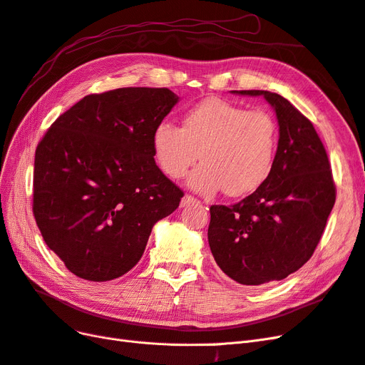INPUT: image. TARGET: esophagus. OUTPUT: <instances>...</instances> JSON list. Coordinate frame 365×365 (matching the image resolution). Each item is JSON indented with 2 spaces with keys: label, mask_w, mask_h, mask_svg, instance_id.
Wrapping results in <instances>:
<instances>
[{
  "label": "esophagus",
  "mask_w": 365,
  "mask_h": 365,
  "mask_svg": "<svg viewBox=\"0 0 365 365\" xmlns=\"http://www.w3.org/2000/svg\"><path fill=\"white\" fill-rule=\"evenodd\" d=\"M196 202H197L196 197H193V196H190V195H185V196L181 199V207H187V205L196 204Z\"/></svg>",
  "instance_id": "obj_1"
}]
</instances>
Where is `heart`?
Listing matches in <instances>:
<instances>
[{
    "mask_svg": "<svg viewBox=\"0 0 365 365\" xmlns=\"http://www.w3.org/2000/svg\"><path fill=\"white\" fill-rule=\"evenodd\" d=\"M278 125L267 111L245 110L219 98H208L188 110L182 127L163 120L154 128L153 149L160 169L172 180L190 177L192 188L211 195L222 190L237 197L255 192L270 177Z\"/></svg>",
    "mask_w": 365,
    "mask_h": 365,
    "instance_id": "1",
    "label": "heart"
}]
</instances>
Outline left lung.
Wrapping results in <instances>:
<instances>
[{"label":"left lung","mask_w":365,"mask_h":365,"mask_svg":"<svg viewBox=\"0 0 365 365\" xmlns=\"http://www.w3.org/2000/svg\"><path fill=\"white\" fill-rule=\"evenodd\" d=\"M264 96L279 125L270 177L231 207L211 205L208 243L217 266L243 285L281 281L316 250L335 204L328 154L307 119L290 101L267 91H232Z\"/></svg>","instance_id":"8db88e82"}]
</instances>
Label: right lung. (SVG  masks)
Listing matches in <instances>:
<instances>
[{"label":"right lung","instance_id":"add662e5","mask_svg":"<svg viewBox=\"0 0 365 365\" xmlns=\"http://www.w3.org/2000/svg\"><path fill=\"white\" fill-rule=\"evenodd\" d=\"M178 96L122 87L84 96L36 148L33 215L46 246L78 278L104 282L142 258L153 226L182 190L154 160L153 133Z\"/></svg>","mask_w":365,"mask_h":365}]
</instances>
